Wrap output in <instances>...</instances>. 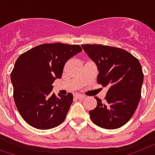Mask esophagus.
Instances as JSON below:
<instances>
[{
    "label": "esophagus",
    "instance_id": "esophagus-1",
    "mask_svg": "<svg viewBox=\"0 0 155 155\" xmlns=\"http://www.w3.org/2000/svg\"><path fill=\"white\" fill-rule=\"evenodd\" d=\"M74 97L76 98V99H79V100H83V98L85 97V96L84 95H81V94H75Z\"/></svg>",
    "mask_w": 155,
    "mask_h": 155
}]
</instances>
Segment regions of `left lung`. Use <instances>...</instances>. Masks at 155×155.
Segmentation results:
<instances>
[{
    "mask_svg": "<svg viewBox=\"0 0 155 155\" xmlns=\"http://www.w3.org/2000/svg\"><path fill=\"white\" fill-rule=\"evenodd\" d=\"M96 63L97 83L108 88L104 101L96 97L97 107L90 111L94 124L115 130L129 122L139 104L143 73L139 60L121 48L101 44H83Z\"/></svg>",
    "mask_w": 155,
    "mask_h": 155,
    "instance_id": "8db88e82",
    "label": "left lung"
}]
</instances>
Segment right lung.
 <instances>
[{
    "instance_id": "obj_1",
    "label": "right lung",
    "mask_w": 155,
    "mask_h": 155,
    "mask_svg": "<svg viewBox=\"0 0 155 155\" xmlns=\"http://www.w3.org/2000/svg\"><path fill=\"white\" fill-rule=\"evenodd\" d=\"M82 51L79 45L55 43L37 46L21 54L11 73L13 97L21 118L38 130L59 126L66 118L73 96L52 93L68 59Z\"/></svg>"
}]
</instances>
